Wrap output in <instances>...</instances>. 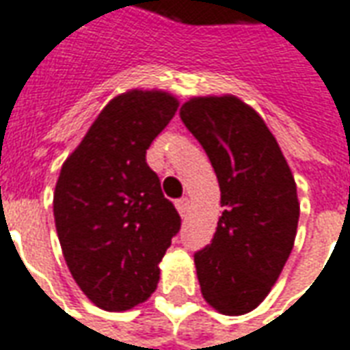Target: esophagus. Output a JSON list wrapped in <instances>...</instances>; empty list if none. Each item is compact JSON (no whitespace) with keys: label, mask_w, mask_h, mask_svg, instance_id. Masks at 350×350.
<instances>
[{"label":"esophagus","mask_w":350,"mask_h":350,"mask_svg":"<svg viewBox=\"0 0 350 350\" xmlns=\"http://www.w3.org/2000/svg\"><path fill=\"white\" fill-rule=\"evenodd\" d=\"M175 206H177V211H179L180 215L185 217V215H187V211H189L190 200L189 198H179L177 202H175Z\"/></svg>","instance_id":"obj_1"}]
</instances>
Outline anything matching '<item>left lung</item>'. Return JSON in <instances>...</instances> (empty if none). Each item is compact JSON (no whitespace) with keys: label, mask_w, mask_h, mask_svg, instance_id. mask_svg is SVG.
<instances>
[{"label":"left lung","mask_w":350,"mask_h":350,"mask_svg":"<svg viewBox=\"0 0 350 350\" xmlns=\"http://www.w3.org/2000/svg\"><path fill=\"white\" fill-rule=\"evenodd\" d=\"M179 116L206 150L221 189L215 234L194 253L202 295L223 314H245L269 295L290 257L297 187L274 135L240 98H192Z\"/></svg>","instance_id":"8db88e82"}]
</instances>
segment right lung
I'll return each mask as SVG.
<instances>
[{
  "label": "right lung",
  "mask_w": 350,
  "mask_h": 350,
  "mask_svg": "<svg viewBox=\"0 0 350 350\" xmlns=\"http://www.w3.org/2000/svg\"><path fill=\"white\" fill-rule=\"evenodd\" d=\"M177 106L161 91L112 98L60 170L53 198L60 247L76 284L105 310H127L156 290L158 265L180 230L146 163Z\"/></svg>",
  "instance_id": "right-lung-1"
}]
</instances>
